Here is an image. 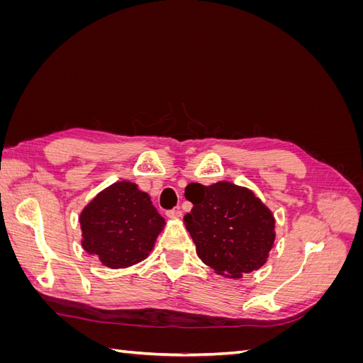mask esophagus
<instances>
[{
  "label": "esophagus",
  "mask_w": 363,
  "mask_h": 363,
  "mask_svg": "<svg viewBox=\"0 0 363 363\" xmlns=\"http://www.w3.org/2000/svg\"><path fill=\"white\" fill-rule=\"evenodd\" d=\"M183 212L180 211V208H172V211H168L167 212V216L171 218V219H175V218H182Z\"/></svg>",
  "instance_id": "esophagus-1"
}]
</instances>
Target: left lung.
<instances>
[{"label":"left lung","instance_id":"1","mask_svg":"<svg viewBox=\"0 0 363 363\" xmlns=\"http://www.w3.org/2000/svg\"><path fill=\"white\" fill-rule=\"evenodd\" d=\"M184 195L194 204L184 215V225L207 267L236 279L267 262L276 239V221L255 194L218 182L212 186L191 183Z\"/></svg>","mask_w":363,"mask_h":363}]
</instances>
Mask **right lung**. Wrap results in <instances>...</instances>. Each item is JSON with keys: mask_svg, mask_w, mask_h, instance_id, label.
<instances>
[{"mask_svg": "<svg viewBox=\"0 0 363 363\" xmlns=\"http://www.w3.org/2000/svg\"><path fill=\"white\" fill-rule=\"evenodd\" d=\"M83 248L108 268L144 260L164 219L135 183L118 182L98 194L80 215Z\"/></svg>", "mask_w": 363, "mask_h": 363, "instance_id": "obj_1", "label": "right lung"}]
</instances>
